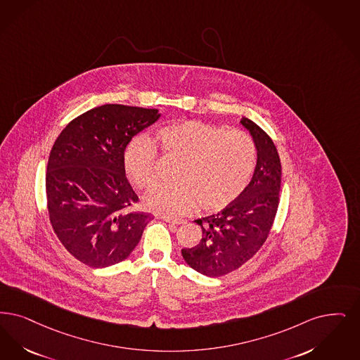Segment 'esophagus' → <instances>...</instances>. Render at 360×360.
I'll list each match as a JSON object with an SVG mask.
<instances>
[{
	"mask_svg": "<svg viewBox=\"0 0 360 360\" xmlns=\"http://www.w3.org/2000/svg\"><path fill=\"white\" fill-rule=\"evenodd\" d=\"M162 218H163V221H166L169 224H173V225H182V224H185L184 219H176V218H170V217H162Z\"/></svg>",
	"mask_w": 360,
	"mask_h": 360,
	"instance_id": "esophagus-1",
	"label": "esophagus"
}]
</instances>
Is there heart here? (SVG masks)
<instances>
[{
    "instance_id": "obj_1",
    "label": "heart",
    "mask_w": 360,
    "mask_h": 360,
    "mask_svg": "<svg viewBox=\"0 0 360 360\" xmlns=\"http://www.w3.org/2000/svg\"><path fill=\"white\" fill-rule=\"evenodd\" d=\"M160 153L178 159L174 184L154 187L144 207L163 216H182L197 205L214 213L237 201L249 186L257 166V147L244 131L200 120L174 123L157 132ZM123 167L131 184L147 188L157 181V151L146 136L124 148Z\"/></svg>"
}]
</instances>
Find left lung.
I'll return each instance as SVG.
<instances>
[{"label": "left lung", "instance_id": "8db88e82", "mask_svg": "<svg viewBox=\"0 0 360 360\" xmlns=\"http://www.w3.org/2000/svg\"><path fill=\"white\" fill-rule=\"evenodd\" d=\"M257 147V166L244 194L226 209L195 222L200 244L182 249L194 271L209 277L231 274L252 259L266 241L278 207L281 163L269 135L248 117L240 122Z\"/></svg>", "mask_w": 360, "mask_h": 360}]
</instances>
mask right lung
<instances>
[{
	"mask_svg": "<svg viewBox=\"0 0 360 360\" xmlns=\"http://www.w3.org/2000/svg\"><path fill=\"white\" fill-rule=\"evenodd\" d=\"M159 116L154 108L104 104L75 117L51 150L45 188L52 228L73 257L91 268L127 259L153 219L129 210L138 195L124 173L123 153Z\"/></svg>",
	"mask_w": 360,
	"mask_h": 360,
	"instance_id": "right-lung-1",
	"label": "right lung"
}]
</instances>
